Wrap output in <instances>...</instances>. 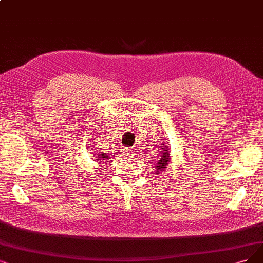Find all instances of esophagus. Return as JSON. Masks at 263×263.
Instances as JSON below:
<instances>
[{"mask_svg":"<svg viewBox=\"0 0 263 263\" xmlns=\"http://www.w3.org/2000/svg\"><path fill=\"white\" fill-rule=\"evenodd\" d=\"M123 154L126 155V156H129V157H133L134 156V152L132 149H130V148H124L123 149Z\"/></svg>","mask_w":263,"mask_h":263,"instance_id":"esophagus-1","label":"esophagus"}]
</instances>
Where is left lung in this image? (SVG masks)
Wrapping results in <instances>:
<instances>
[{"instance_id": "obj_1", "label": "left lung", "mask_w": 263, "mask_h": 263, "mask_svg": "<svg viewBox=\"0 0 263 263\" xmlns=\"http://www.w3.org/2000/svg\"><path fill=\"white\" fill-rule=\"evenodd\" d=\"M162 149L163 151H161L162 152L161 158H160V160L156 164V170L158 172H161L164 168L168 167V162H169V153L166 152V149H164V148H162Z\"/></svg>"}]
</instances>
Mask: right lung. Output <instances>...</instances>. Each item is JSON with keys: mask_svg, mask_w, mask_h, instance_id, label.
Wrapping results in <instances>:
<instances>
[{"mask_svg": "<svg viewBox=\"0 0 263 263\" xmlns=\"http://www.w3.org/2000/svg\"><path fill=\"white\" fill-rule=\"evenodd\" d=\"M99 158H100V159H104V158H108V156H107V155H106L105 153H103V154L99 155Z\"/></svg>", "mask_w": 263, "mask_h": 263, "instance_id": "1", "label": "right lung"}]
</instances>
